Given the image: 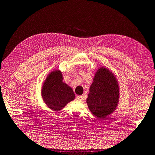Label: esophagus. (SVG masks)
<instances>
[{
	"label": "esophagus",
	"mask_w": 155,
	"mask_h": 155,
	"mask_svg": "<svg viewBox=\"0 0 155 155\" xmlns=\"http://www.w3.org/2000/svg\"><path fill=\"white\" fill-rule=\"evenodd\" d=\"M77 100H78V101L82 102V101H84V98H83L82 96H78V97H77Z\"/></svg>",
	"instance_id": "1"
}]
</instances>
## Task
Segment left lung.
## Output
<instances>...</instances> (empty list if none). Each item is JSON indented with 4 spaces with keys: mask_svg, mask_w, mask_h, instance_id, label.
Returning a JSON list of instances; mask_svg holds the SVG:
<instances>
[{
    "mask_svg": "<svg viewBox=\"0 0 155 155\" xmlns=\"http://www.w3.org/2000/svg\"><path fill=\"white\" fill-rule=\"evenodd\" d=\"M119 92L115 75L106 68H100L94 76L86 101L90 111L99 118L110 114L118 106Z\"/></svg>",
    "mask_w": 155,
    "mask_h": 155,
    "instance_id": "obj_1",
    "label": "left lung"
}]
</instances>
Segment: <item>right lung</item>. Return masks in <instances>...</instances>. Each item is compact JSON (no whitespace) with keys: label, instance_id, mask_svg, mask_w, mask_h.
Masks as SVG:
<instances>
[{"label":"right lung","instance_id":"1","mask_svg":"<svg viewBox=\"0 0 155 155\" xmlns=\"http://www.w3.org/2000/svg\"><path fill=\"white\" fill-rule=\"evenodd\" d=\"M60 70H56L48 74L41 89V95L47 106L52 111L61 110L75 99L72 89L62 81Z\"/></svg>","mask_w":155,"mask_h":155}]
</instances>
